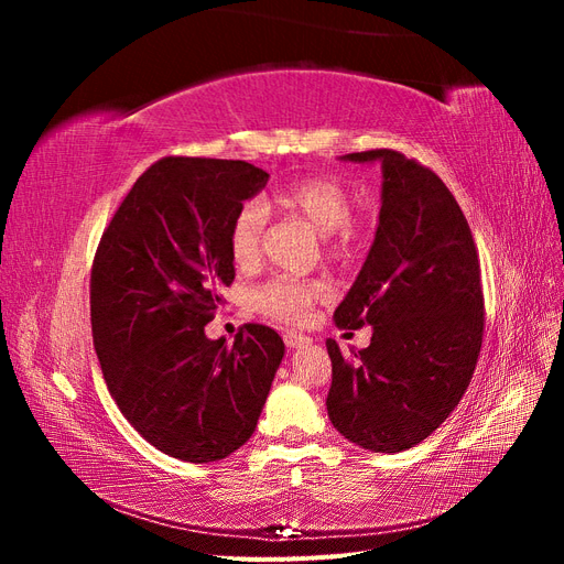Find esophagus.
Instances as JSON below:
<instances>
[{"label":"esophagus","instance_id":"34e87169","mask_svg":"<svg viewBox=\"0 0 564 564\" xmlns=\"http://www.w3.org/2000/svg\"><path fill=\"white\" fill-rule=\"evenodd\" d=\"M311 340H313V338H311V336H305V334H299V332H284V344H286V348H289V350L308 346Z\"/></svg>","mask_w":564,"mask_h":564}]
</instances>
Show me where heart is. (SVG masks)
Here are the masks:
<instances>
[{
  "instance_id": "obj_1",
  "label": "heart",
  "mask_w": 564,
  "mask_h": 564,
  "mask_svg": "<svg viewBox=\"0 0 564 564\" xmlns=\"http://www.w3.org/2000/svg\"><path fill=\"white\" fill-rule=\"evenodd\" d=\"M272 199L322 232L324 253L332 261L350 263L365 251L367 230L350 216L352 199L340 181L329 176H303L275 187ZM265 220L268 212L259 199H249L235 212L228 245L232 261L240 268H253L259 263ZM324 294H327V286L315 280L270 278L253 289L251 299L256 308L272 319L303 324Z\"/></svg>"
}]
</instances>
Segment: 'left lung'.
Instances as JSON below:
<instances>
[{
	"instance_id": "obj_1",
	"label": "left lung",
	"mask_w": 564,
	"mask_h": 564,
	"mask_svg": "<svg viewBox=\"0 0 564 564\" xmlns=\"http://www.w3.org/2000/svg\"><path fill=\"white\" fill-rule=\"evenodd\" d=\"M348 162H381V214L367 261L340 301V329H373L346 357L327 340L334 429L369 452L412 449L464 398L485 332L480 259L468 220L442 178L398 150H365Z\"/></svg>"
}]
</instances>
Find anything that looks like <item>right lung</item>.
<instances>
[{"mask_svg": "<svg viewBox=\"0 0 564 564\" xmlns=\"http://www.w3.org/2000/svg\"><path fill=\"white\" fill-rule=\"evenodd\" d=\"M242 160L162 158L139 176L91 268L94 348L119 412L160 452L209 464L240 449L284 357L265 324L212 340L235 280V212L265 185Z\"/></svg>", "mask_w": 564, "mask_h": 564, "instance_id": "1", "label": "right lung"}]
</instances>
